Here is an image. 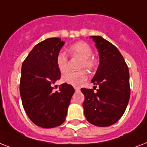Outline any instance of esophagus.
Returning <instances> with one entry per match:
<instances>
[{
	"mask_svg": "<svg viewBox=\"0 0 147 147\" xmlns=\"http://www.w3.org/2000/svg\"><path fill=\"white\" fill-rule=\"evenodd\" d=\"M75 90H76V92H78L80 91V88H78V87H75Z\"/></svg>",
	"mask_w": 147,
	"mask_h": 147,
	"instance_id": "obj_1",
	"label": "esophagus"
}]
</instances>
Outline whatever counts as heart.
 <instances>
[{
  "label": "heart",
  "mask_w": 147,
  "mask_h": 147,
  "mask_svg": "<svg viewBox=\"0 0 147 147\" xmlns=\"http://www.w3.org/2000/svg\"><path fill=\"white\" fill-rule=\"evenodd\" d=\"M69 52L73 56L82 58L79 67L86 68L88 70H92L96 67V60L92 56V49L91 46L85 41H78L71 45L69 48ZM56 65L61 73H65L69 69L68 57L64 52H59L56 57ZM88 78V75L85 70L71 71L65 74L62 78V81L73 86H79Z\"/></svg>",
  "instance_id": "1"
}]
</instances>
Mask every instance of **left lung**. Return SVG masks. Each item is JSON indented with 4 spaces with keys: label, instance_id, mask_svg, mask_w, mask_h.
Returning a JSON list of instances; mask_svg holds the SVG:
<instances>
[{
    "label": "left lung",
    "instance_id": "left-lung-1",
    "mask_svg": "<svg viewBox=\"0 0 147 147\" xmlns=\"http://www.w3.org/2000/svg\"><path fill=\"white\" fill-rule=\"evenodd\" d=\"M91 38L99 54V65L92 79L98 89L94 92L92 89L81 88L85 96L82 106L88 122L105 127L116 123L126 110L130 96L129 74L116 46L101 36Z\"/></svg>",
    "mask_w": 147,
    "mask_h": 147
}]
</instances>
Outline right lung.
Here are the masks:
<instances>
[{
  "label": "right lung",
  "instance_id": "obj_1",
  "mask_svg": "<svg viewBox=\"0 0 147 147\" xmlns=\"http://www.w3.org/2000/svg\"><path fill=\"white\" fill-rule=\"evenodd\" d=\"M59 38L41 41L30 51L22 64L20 93L29 119L42 128H54L65 122L74 88L61 84L53 92V85L61 78L56 57L64 45Z\"/></svg>",
  "mask_w": 147,
  "mask_h": 147
}]
</instances>
